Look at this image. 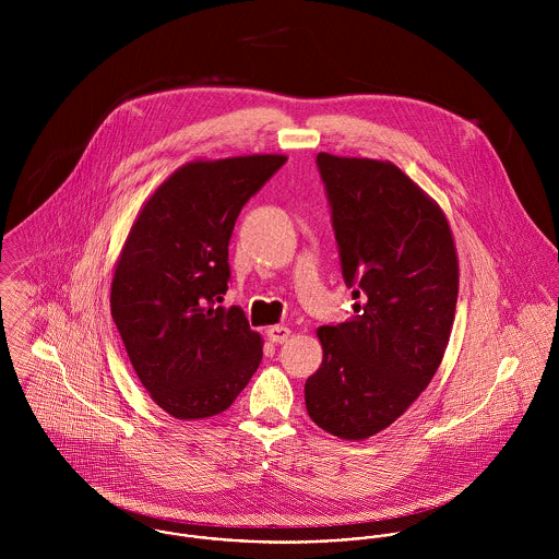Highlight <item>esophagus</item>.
Instances as JSON below:
<instances>
[{
    "label": "esophagus",
    "instance_id": "obj_1",
    "mask_svg": "<svg viewBox=\"0 0 559 559\" xmlns=\"http://www.w3.org/2000/svg\"><path fill=\"white\" fill-rule=\"evenodd\" d=\"M266 337L275 344H284L288 337H290V329L288 326H282V324H273L266 329Z\"/></svg>",
    "mask_w": 559,
    "mask_h": 559
}]
</instances>
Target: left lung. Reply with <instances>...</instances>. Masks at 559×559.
<instances>
[{
  "label": "left lung",
  "instance_id": "8db88e82",
  "mask_svg": "<svg viewBox=\"0 0 559 559\" xmlns=\"http://www.w3.org/2000/svg\"><path fill=\"white\" fill-rule=\"evenodd\" d=\"M353 317L320 326L306 381L314 424L361 441L394 424L432 381L450 342L459 258L439 204L390 160L319 153Z\"/></svg>",
  "mask_w": 559,
  "mask_h": 559
}]
</instances>
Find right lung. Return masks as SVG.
Wrapping results in <instances>:
<instances>
[{"instance_id":"1","label":"right lung","mask_w":559,"mask_h":559,"mask_svg":"<svg viewBox=\"0 0 559 559\" xmlns=\"http://www.w3.org/2000/svg\"><path fill=\"white\" fill-rule=\"evenodd\" d=\"M284 155L191 160L146 200L111 280V317L135 374L165 413L226 411L262 361L239 306L222 308L240 209Z\"/></svg>"}]
</instances>
